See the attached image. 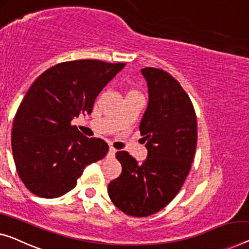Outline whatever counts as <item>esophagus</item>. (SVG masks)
<instances>
[{
    "label": "esophagus",
    "mask_w": 249,
    "mask_h": 249,
    "mask_svg": "<svg viewBox=\"0 0 249 249\" xmlns=\"http://www.w3.org/2000/svg\"><path fill=\"white\" fill-rule=\"evenodd\" d=\"M115 153H116V148H114L113 146L109 147V151H108V155L109 157H114Z\"/></svg>",
    "instance_id": "34e87169"
}]
</instances>
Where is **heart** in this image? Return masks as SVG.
<instances>
[{"label":"heart","instance_id":"1","mask_svg":"<svg viewBox=\"0 0 249 249\" xmlns=\"http://www.w3.org/2000/svg\"><path fill=\"white\" fill-rule=\"evenodd\" d=\"M132 92H135V91H132Z\"/></svg>","mask_w":249,"mask_h":249}]
</instances>
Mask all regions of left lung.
Wrapping results in <instances>:
<instances>
[{"label": "left lung", "instance_id": "8db88e82", "mask_svg": "<svg viewBox=\"0 0 249 249\" xmlns=\"http://www.w3.org/2000/svg\"><path fill=\"white\" fill-rule=\"evenodd\" d=\"M148 103L140 123L147 158L137 162L126 151L116 153L121 176L108 184V196L121 211L147 217L172 201L187 179L196 147L194 105L179 81L164 70H141Z\"/></svg>", "mask_w": 249, "mask_h": 249}]
</instances>
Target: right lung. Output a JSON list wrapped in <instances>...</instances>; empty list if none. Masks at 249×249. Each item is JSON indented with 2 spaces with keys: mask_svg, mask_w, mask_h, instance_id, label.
Masks as SVG:
<instances>
[{
  "mask_svg": "<svg viewBox=\"0 0 249 249\" xmlns=\"http://www.w3.org/2000/svg\"><path fill=\"white\" fill-rule=\"evenodd\" d=\"M125 67L101 60L61 62L33 81L14 116L12 153L22 182L41 198H58L76 187L88 164L108 145L71 125L91 114L103 88Z\"/></svg>",
  "mask_w": 249,
  "mask_h": 249,
  "instance_id": "1",
  "label": "right lung"
}]
</instances>
